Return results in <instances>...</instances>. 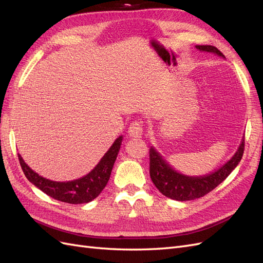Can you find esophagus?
Returning a JSON list of instances; mask_svg holds the SVG:
<instances>
[{"label":"esophagus","instance_id":"esophagus-1","mask_svg":"<svg viewBox=\"0 0 263 263\" xmlns=\"http://www.w3.org/2000/svg\"><path fill=\"white\" fill-rule=\"evenodd\" d=\"M128 134H129L130 137H134V138L141 137V135H142L141 121L137 119V121L132 122L129 127H128Z\"/></svg>","mask_w":263,"mask_h":263}]
</instances>
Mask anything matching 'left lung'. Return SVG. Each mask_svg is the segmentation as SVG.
<instances>
[{"label":"left lung","mask_w":263,"mask_h":263,"mask_svg":"<svg viewBox=\"0 0 263 263\" xmlns=\"http://www.w3.org/2000/svg\"><path fill=\"white\" fill-rule=\"evenodd\" d=\"M198 50L214 52L225 57L216 47L210 45L196 46ZM245 150V137L237 153L220 169L204 177H185L178 173L163 160L162 157L151 147L149 149V173L156 187L164 196L177 201H191L200 198L224 181L240 162Z\"/></svg>","instance_id":"8db88e82"}]
</instances>
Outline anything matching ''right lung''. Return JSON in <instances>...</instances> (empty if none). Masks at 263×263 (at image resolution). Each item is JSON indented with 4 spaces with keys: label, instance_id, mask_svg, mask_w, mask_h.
<instances>
[{
    "label": "right lung",
    "instance_id": "add662e5",
    "mask_svg": "<svg viewBox=\"0 0 263 263\" xmlns=\"http://www.w3.org/2000/svg\"><path fill=\"white\" fill-rule=\"evenodd\" d=\"M123 137H118L113 146L101 159L99 164L85 177L69 182H54L47 180L31 170L24 162L23 158L18 154V160L24 174L29 182L42 190L44 193L65 203L69 204H83L89 203L95 197H98L107 184L110 177L114 162L122 145Z\"/></svg>",
    "mask_w": 263,
    "mask_h": 263
}]
</instances>
